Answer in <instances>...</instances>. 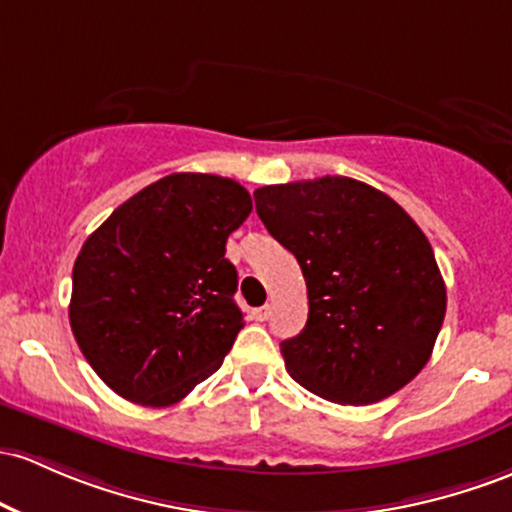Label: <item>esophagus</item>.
Instances as JSON below:
<instances>
[{
  "label": "esophagus",
  "mask_w": 512,
  "mask_h": 512,
  "mask_svg": "<svg viewBox=\"0 0 512 512\" xmlns=\"http://www.w3.org/2000/svg\"><path fill=\"white\" fill-rule=\"evenodd\" d=\"M269 316H272V306H260V308H255V311H252V318L255 320H267Z\"/></svg>",
  "instance_id": "esophagus-1"
}]
</instances>
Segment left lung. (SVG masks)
I'll list each match as a JSON object with an SVG mask.
<instances>
[{
	"mask_svg": "<svg viewBox=\"0 0 512 512\" xmlns=\"http://www.w3.org/2000/svg\"><path fill=\"white\" fill-rule=\"evenodd\" d=\"M257 216L299 260L308 320L282 342L286 372L335 403L391 396L428 364L447 289L418 223L391 196L350 177L272 184Z\"/></svg>",
	"mask_w": 512,
	"mask_h": 512,
	"instance_id": "obj_1",
	"label": "left lung"
}]
</instances>
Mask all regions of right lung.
<instances>
[{"mask_svg": "<svg viewBox=\"0 0 512 512\" xmlns=\"http://www.w3.org/2000/svg\"><path fill=\"white\" fill-rule=\"evenodd\" d=\"M250 211L235 179L177 172L123 201L84 240L70 325L111 391L165 408L221 367L245 325L226 240Z\"/></svg>", "mask_w": 512, "mask_h": 512, "instance_id": "add662e5", "label": "right lung"}]
</instances>
